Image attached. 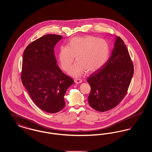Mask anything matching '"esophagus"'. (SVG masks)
<instances>
[{
    "instance_id": "obj_1",
    "label": "esophagus",
    "mask_w": 152,
    "mask_h": 152,
    "mask_svg": "<svg viewBox=\"0 0 152 152\" xmlns=\"http://www.w3.org/2000/svg\"><path fill=\"white\" fill-rule=\"evenodd\" d=\"M74 81H75V83L76 84H80V83H82V80L81 79H75Z\"/></svg>"
}]
</instances>
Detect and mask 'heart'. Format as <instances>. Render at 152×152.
Instances as JSON below:
<instances>
[{
  "instance_id": "b5f03b06",
  "label": "heart",
  "mask_w": 152,
  "mask_h": 152,
  "mask_svg": "<svg viewBox=\"0 0 152 152\" xmlns=\"http://www.w3.org/2000/svg\"><path fill=\"white\" fill-rule=\"evenodd\" d=\"M110 53L108 42L94 36L72 37L68 47H60L58 59L62 69L68 71L72 64L75 57L77 63L69 71L74 77H79L84 73H93L99 70L106 63Z\"/></svg>"
}]
</instances>
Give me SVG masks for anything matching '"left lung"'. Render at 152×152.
<instances>
[{
  "instance_id": "obj_1",
  "label": "left lung",
  "mask_w": 152,
  "mask_h": 152,
  "mask_svg": "<svg viewBox=\"0 0 152 152\" xmlns=\"http://www.w3.org/2000/svg\"><path fill=\"white\" fill-rule=\"evenodd\" d=\"M133 73L128 50L123 40L116 36L106 63L88 77L91 88L88 96L89 105L102 112L115 108L126 94Z\"/></svg>"
}]
</instances>
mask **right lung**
Instances as JSON below:
<instances>
[{"label": "right lung", "mask_w": 152, "mask_h": 152, "mask_svg": "<svg viewBox=\"0 0 152 152\" xmlns=\"http://www.w3.org/2000/svg\"><path fill=\"white\" fill-rule=\"evenodd\" d=\"M63 36L48 34L29 44L24 51L21 79L36 105L55 113L65 105L64 96L74 81L57 65L54 47Z\"/></svg>", "instance_id": "right-lung-1"}]
</instances>
